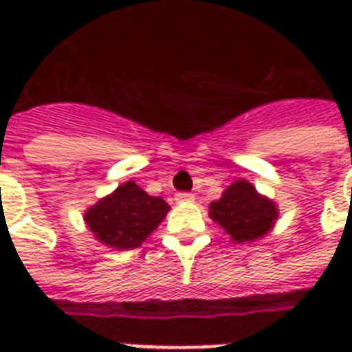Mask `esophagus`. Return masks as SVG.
<instances>
[{
    "instance_id": "34e87169",
    "label": "esophagus",
    "mask_w": 352,
    "mask_h": 352,
    "mask_svg": "<svg viewBox=\"0 0 352 352\" xmlns=\"http://www.w3.org/2000/svg\"><path fill=\"white\" fill-rule=\"evenodd\" d=\"M193 193H177L175 201L177 203H192L193 201Z\"/></svg>"
}]
</instances>
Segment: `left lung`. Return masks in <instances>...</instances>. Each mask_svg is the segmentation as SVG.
Here are the masks:
<instances>
[{"instance_id":"8db88e82","label":"left lung","mask_w":352,"mask_h":352,"mask_svg":"<svg viewBox=\"0 0 352 352\" xmlns=\"http://www.w3.org/2000/svg\"><path fill=\"white\" fill-rule=\"evenodd\" d=\"M210 217L235 243H254L272 230L278 206L257 192L252 182L239 179L226 188L221 199L210 203Z\"/></svg>"}]
</instances>
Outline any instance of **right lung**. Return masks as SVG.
<instances>
[{
    "mask_svg": "<svg viewBox=\"0 0 352 352\" xmlns=\"http://www.w3.org/2000/svg\"><path fill=\"white\" fill-rule=\"evenodd\" d=\"M170 212L162 197H153L133 181L85 210L84 221L95 239L115 250H131L148 239Z\"/></svg>",
    "mask_w": 352,
    "mask_h": 352,
    "instance_id": "add662e5",
    "label": "right lung"
}]
</instances>
